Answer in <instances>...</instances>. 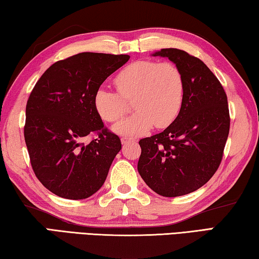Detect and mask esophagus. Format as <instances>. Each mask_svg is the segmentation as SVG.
I'll return each instance as SVG.
<instances>
[{"mask_svg":"<svg viewBox=\"0 0 259 259\" xmlns=\"http://www.w3.org/2000/svg\"><path fill=\"white\" fill-rule=\"evenodd\" d=\"M133 141H135V140L132 139V138H126V137L121 138V143H122V145H125V143H128V142H133Z\"/></svg>","mask_w":259,"mask_h":259,"instance_id":"esophagus-1","label":"esophagus"}]
</instances>
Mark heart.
<instances>
[{"label": "heart", "instance_id": "heart-1", "mask_svg": "<svg viewBox=\"0 0 259 259\" xmlns=\"http://www.w3.org/2000/svg\"><path fill=\"white\" fill-rule=\"evenodd\" d=\"M118 93L99 88L94 107L102 119L118 121L128 112L126 101L134 99L137 112L113 126L121 135H139L150 127L163 128L176 120L185 99V79L171 62L138 61L118 72L113 80Z\"/></svg>", "mask_w": 259, "mask_h": 259}]
</instances>
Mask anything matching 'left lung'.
Here are the masks:
<instances>
[{"instance_id":"1","label":"left lung","mask_w":259,"mask_h":259,"mask_svg":"<svg viewBox=\"0 0 259 259\" xmlns=\"http://www.w3.org/2000/svg\"><path fill=\"white\" fill-rule=\"evenodd\" d=\"M154 56L167 57L179 67L185 99L167 128L139 141L138 171L158 195L182 196L205 185L222 163L231 122L227 95L200 58L176 48Z\"/></svg>"}]
</instances>
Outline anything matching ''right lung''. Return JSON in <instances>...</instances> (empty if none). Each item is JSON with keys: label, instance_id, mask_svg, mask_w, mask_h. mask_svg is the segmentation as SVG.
Wrapping results in <instances>:
<instances>
[{"label": "right lung", "instance_id": "right-lung-1", "mask_svg": "<svg viewBox=\"0 0 259 259\" xmlns=\"http://www.w3.org/2000/svg\"><path fill=\"white\" fill-rule=\"evenodd\" d=\"M128 59V55H73L54 63L31 92L24 126L29 160L37 179L57 196L87 198L107 179L121 142L96 112L94 94ZM93 134L90 144L83 142Z\"/></svg>", "mask_w": 259, "mask_h": 259}]
</instances>
